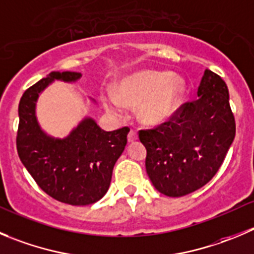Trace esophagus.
<instances>
[{
    "instance_id": "1",
    "label": "esophagus",
    "mask_w": 254,
    "mask_h": 254,
    "mask_svg": "<svg viewBox=\"0 0 254 254\" xmlns=\"http://www.w3.org/2000/svg\"><path fill=\"white\" fill-rule=\"evenodd\" d=\"M136 139H138L136 131H135V130H130V132L127 134V141H129V143H132V141H135Z\"/></svg>"
}]
</instances>
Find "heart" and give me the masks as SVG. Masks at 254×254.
<instances>
[{
    "mask_svg": "<svg viewBox=\"0 0 254 254\" xmlns=\"http://www.w3.org/2000/svg\"><path fill=\"white\" fill-rule=\"evenodd\" d=\"M184 95V81L162 71H138L127 75L103 95L109 111L122 114L125 104H138V118L144 124L158 125L174 115Z\"/></svg>",
    "mask_w": 254,
    "mask_h": 254,
    "instance_id": "1",
    "label": "heart"
}]
</instances>
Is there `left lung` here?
<instances>
[{
	"instance_id": "1",
	"label": "left lung",
	"mask_w": 254,
	"mask_h": 254,
	"mask_svg": "<svg viewBox=\"0 0 254 254\" xmlns=\"http://www.w3.org/2000/svg\"><path fill=\"white\" fill-rule=\"evenodd\" d=\"M196 94L198 99L183 104L169 122L139 131L146 173L164 195L183 196L205 186L234 140L236 122L222 77L207 68Z\"/></svg>"
}]
</instances>
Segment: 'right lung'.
Wrapping results in <instances>:
<instances>
[{
	"instance_id": "right-lung-1",
	"label": "right lung",
	"mask_w": 254,
	"mask_h": 254,
	"mask_svg": "<svg viewBox=\"0 0 254 254\" xmlns=\"http://www.w3.org/2000/svg\"><path fill=\"white\" fill-rule=\"evenodd\" d=\"M73 71H52L23 92L18 105L16 144L21 162L37 186L61 203L87 205L98 202L110 187L114 165L124 151L129 127L105 131L85 118L64 139L52 138L40 127L36 103L55 80L75 82Z\"/></svg>"
}]
</instances>
